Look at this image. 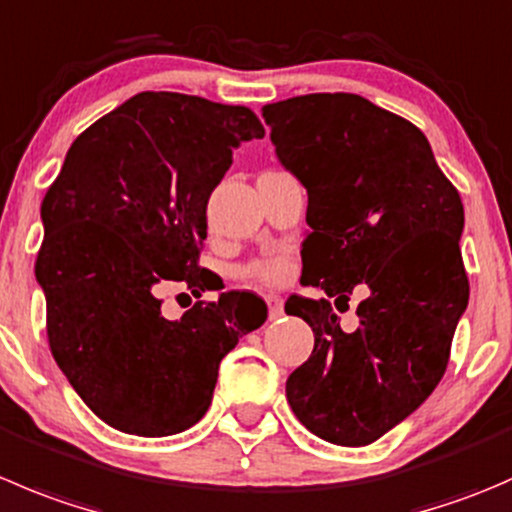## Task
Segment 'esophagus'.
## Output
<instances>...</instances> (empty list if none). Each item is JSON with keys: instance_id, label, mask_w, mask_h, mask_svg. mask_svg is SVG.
<instances>
[{"instance_id": "obj_1", "label": "esophagus", "mask_w": 512, "mask_h": 512, "mask_svg": "<svg viewBox=\"0 0 512 512\" xmlns=\"http://www.w3.org/2000/svg\"><path fill=\"white\" fill-rule=\"evenodd\" d=\"M267 307H270V320H277V317L285 315V305H282L280 295H267Z\"/></svg>"}]
</instances>
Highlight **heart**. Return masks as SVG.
Listing matches in <instances>:
<instances>
[{
  "label": "heart",
  "mask_w": 512,
  "mask_h": 512,
  "mask_svg": "<svg viewBox=\"0 0 512 512\" xmlns=\"http://www.w3.org/2000/svg\"><path fill=\"white\" fill-rule=\"evenodd\" d=\"M290 272V260L285 255H270L262 260H252L250 265L242 270V275L250 280L262 282V285H280Z\"/></svg>",
  "instance_id": "obj_1"
}]
</instances>
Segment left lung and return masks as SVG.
Masks as SVG:
<instances>
[{
  "instance_id": "left-lung-1",
  "label": "left lung",
  "mask_w": 512,
  "mask_h": 512,
  "mask_svg": "<svg viewBox=\"0 0 512 512\" xmlns=\"http://www.w3.org/2000/svg\"><path fill=\"white\" fill-rule=\"evenodd\" d=\"M282 165L307 190L302 282L327 297L285 302L315 332L287 377L302 425L335 445H370L425 403L445 375L468 307L465 212L423 132L360 94L317 92L262 107ZM371 290L358 327L331 310Z\"/></svg>"
}]
</instances>
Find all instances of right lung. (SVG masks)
Segmentation results:
<instances>
[{
	"label": "right lung",
	"mask_w": 512,
	"mask_h": 512,
	"mask_svg": "<svg viewBox=\"0 0 512 512\" xmlns=\"http://www.w3.org/2000/svg\"><path fill=\"white\" fill-rule=\"evenodd\" d=\"M265 137L245 104L142 92L72 142L42 200L37 280L59 370L112 428L162 438L192 428L212 403L220 360L267 320L250 292H222L180 317L160 290H220L200 252L207 200L232 150Z\"/></svg>",
	"instance_id": "right-lung-1"
}]
</instances>
